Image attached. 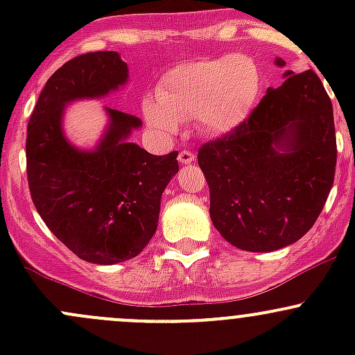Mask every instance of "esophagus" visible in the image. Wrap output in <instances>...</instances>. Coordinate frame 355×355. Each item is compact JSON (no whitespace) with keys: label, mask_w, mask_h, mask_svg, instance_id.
<instances>
[{"label":"esophagus","mask_w":355,"mask_h":355,"mask_svg":"<svg viewBox=\"0 0 355 355\" xmlns=\"http://www.w3.org/2000/svg\"><path fill=\"white\" fill-rule=\"evenodd\" d=\"M194 159H196V155L192 151H189V149H182L180 155H178V161H180L182 164H189Z\"/></svg>","instance_id":"1"}]
</instances>
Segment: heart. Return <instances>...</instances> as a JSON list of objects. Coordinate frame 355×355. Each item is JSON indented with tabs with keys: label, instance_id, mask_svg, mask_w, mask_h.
<instances>
[{
	"label": "heart",
	"instance_id": "1",
	"mask_svg": "<svg viewBox=\"0 0 355 355\" xmlns=\"http://www.w3.org/2000/svg\"><path fill=\"white\" fill-rule=\"evenodd\" d=\"M261 80L259 67L245 55L182 63L161 78L156 103L146 101L144 114L163 135L175 134L178 121L189 120L206 134H227L256 106Z\"/></svg>",
	"mask_w": 355,
	"mask_h": 355
}]
</instances>
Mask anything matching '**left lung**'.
<instances>
[{
  "label": "left lung",
  "instance_id": "8db88e82",
  "mask_svg": "<svg viewBox=\"0 0 355 355\" xmlns=\"http://www.w3.org/2000/svg\"><path fill=\"white\" fill-rule=\"evenodd\" d=\"M277 65L284 67V60ZM285 75L239 127L198 153L213 225L225 241L249 252H270L304 237L335 178L330 96L316 71Z\"/></svg>",
  "mask_w": 355,
  "mask_h": 355
}]
</instances>
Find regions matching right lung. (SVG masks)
<instances>
[{
	"mask_svg": "<svg viewBox=\"0 0 355 355\" xmlns=\"http://www.w3.org/2000/svg\"><path fill=\"white\" fill-rule=\"evenodd\" d=\"M127 80L114 51L75 56L41 91L27 125V180L46 227L75 256L114 264L137 256L155 235L161 194L178 171V153L155 156L127 142L141 118L108 108L111 125L99 148L77 151L62 134L63 106L99 98Z\"/></svg>",
	"mask_w": 355,
	"mask_h": 355,
	"instance_id": "obj_1",
	"label": "right lung"
}]
</instances>
